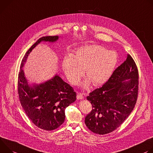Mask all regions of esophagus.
Returning a JSON list of instances; mask_svg holds the SVG:
<instances>
[{
    "label": "esophagus",
    "mask_w": 153,
    "mask_h": 153,
    "mask_svg": "<svg viewBox=\"0 0 153 153\" xmlns=\"http://www.w3.org/2000/svg\"><path fill=\"white\" fill-rule=\"evenodd\" d=\"M77 97L78 100H82V99H83V95H82V94L78 92L77 94V97Z\"/></svg>",
    "instance_id": "obj_1"
}]
</instances>
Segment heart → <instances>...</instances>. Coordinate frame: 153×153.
<instances>
[{"label":"heart","mask_w":153,"mask_h":153,"mask_svg":"<svg viewBox=\"0 0 153 153\" xmlns=\"http://www.w3.org/2000/svg\"><path fill=\"white\" fill-rule=\"evenodd\" d=\"M117 61L118 56L114 51L101 45H90L78 48L74 56L65 55L62 67L72 84L79 82L85 70L88 79L84 82V86H88L91 81L94 86H99L111 77Z\"/></svg>","instance_id":"1"}]
</instances>
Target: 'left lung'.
Segmentation results:
<instances>
[{"instance_id": "obj_1", "label": "left lung", "mask_w": 153, "mask_h": 153, "mask_svg": "<svg viewBox=\"0 0 153 153\" xmlns=\"http://www.w3.org/2000/svg\"><path fill=\"white\" fill-rule=\"evenodd\" d=\"M138 91L137 67L128 54L126 61L114 71L108 81L87 97L92 110L85 117L86 126L100 135L115 130L132 111Z\"/></svg>"}]
</instances>
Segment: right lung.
Here are the masks:
<instances>
[{
  "label": "right lung",
  "instance_id": "add662e5",
  "mask_svg": "<svg viewBox=\"0 0 153 153\" xmlns=\"http://www.w3.org/2000/svg\"><path fill=\"white\" fill-rule=\"evenodd\" d=\"M58 36L39 38L25 54L18 75V94L20 103L27 115L38 128L52 131L64 122L65 109L76 100V93L69 84L56 75L40 84L30 86L22 68L31 50L42 41L53 42Z\"/></svg>",
  "mask_w": 153,
  "mask_h": 153
}]
</instances>
